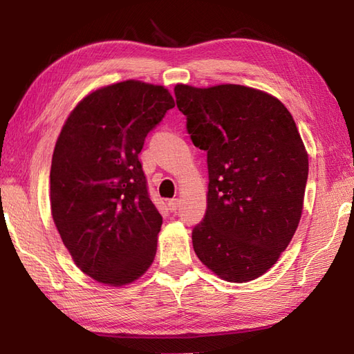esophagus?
I'll return each mask as SVG.
<instances>
[{"mask_svg": "<svg viewBox=\"0 0 354 354\" xmlns=\"http://www.w3.org/2000/svg\"><path fill=\"white\" fill-rule=\"evenodd\" d=\"M167 205H169V209H170V212H176L178 207H179V199H178V198H173V199H170V201L167 202Z\"/></svg>", "mask_w": 354, "mask_h": 354, "instance_id": "esophagus-1", "label": "esophagus"}]
</instances>
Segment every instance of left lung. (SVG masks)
Here are the masks:
<instances>
[{
    "instance_id": "1",
    "label": "left lung",
    "mask_w": 354,
    "mask_h": 354,
    "mask_svg": "<svg viewBox=\"0 0 354 354\" xmlns=\"http://www.w3.org/2000/svg\"><path fill=\"white\" fill-rule=\"evenodd\" d=\"M193 145L207 152L204 219L193 228L194 252L231 283L272 268L301 219L309 156L284 104L242 85H176Z\"/></svg>"
}]
</instances>
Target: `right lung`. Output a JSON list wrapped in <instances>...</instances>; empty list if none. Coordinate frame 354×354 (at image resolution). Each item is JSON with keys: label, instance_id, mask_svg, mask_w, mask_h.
<instances>
[{"label": "right lung", "instance_id": "right-lung-1", "mask_svg": "<svg viewBox=\"0 0 354 354\" xmlns=\"http://www.w3.org/2000/svg\"><path fill=\"white\" fill-rule=\"evenodd\" d=\"M175 108L164 86L126 80L86 95L53 152V221L74 263L94 280L123 286L146 272L162 217L138 160L147 133Z\"/></svg>", "mask_w": 354, "mask_h": 354}]
</instances>
